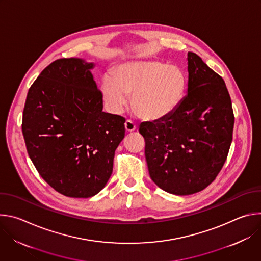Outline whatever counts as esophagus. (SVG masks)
Wrapping results in <instances>:
<instances>
[{
	"mask_svg": "<svg viewBox=\"0 0 261 261\" xmlns=\"http://www.w3.org/2000/svg\"><path fill=\"white\" fill-rule=\"evenodd\" d=\"M136 128H137V126L131 120H127L125 122V129L127 132H132V131L136 130Z\"/></svg>",
	"mask_w": 261,
	"mask_h": 261,
	"instance_id": "obj_1",
	"label": "esophagus"
}]
</instances>
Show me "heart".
<instances>
[{"label":"heart","instance_id":"obj_1","mask_svg":"<svg viewBox=\"0 0 261 261\" xmlns=\"http://www.w3.org/2000/svg\"><path fill=\"white\" fill-rule=\"evenodd\" d=\"M186 79L180 69L160 62H128L103 77L101 91L107 108L119 114L130 94L136 114L148 121L171 115L184 98Z\"/></svg>","mask_w":261,"mask_h":261}]
</instances>
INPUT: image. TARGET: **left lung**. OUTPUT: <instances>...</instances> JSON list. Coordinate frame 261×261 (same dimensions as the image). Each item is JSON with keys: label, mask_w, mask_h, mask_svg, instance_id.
<instances>
[{"label": "left lung", "mask_w": 261, "mask_h": 261, "mask_svg": "<svg viewBox=\"0 0 261 261\" xmlns=\"http://www.w3.org/2000/svg\"><path fill=\"white\" fill-rule=\"evenodd\" d=\"M188 94L168 117L142 123L148 172L162 190L189 195L206 188L224 165L234 116L223 79L188 53Z\"/></svg>", "instance_id": "1"}]
</instances>
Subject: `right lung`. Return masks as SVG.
Returning <instances> with one entry per match:
<instances>
[{"label":"right lung","instance_id":"obj_1","mask_svg":"<svg viewBox=\"0 0 261 261\" xmlns=\"http://www.w3.org/2000/svg\"><path fill=\"white\" fill-rule=\"evenodd\" d=\"M83 59H59L31 86L22 114L29 157L59 193L88 198L108 181L125 119L102 111V93Z\"/></svg>","mask_w":261,"mask_h":261}]
</instances>
